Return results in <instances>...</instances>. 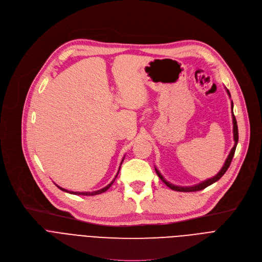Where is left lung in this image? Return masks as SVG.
Returning a JSON list of instances; mask_svg holds the SVG:
<instances>
[{
  "label": "left lung",
  "mask_w": 262,
  "mask_h": 262,
  "mask_svg": "<svg viewBox=\"0 0 262 262\" xmlns=\"http://www.w3.org/2000/svg\"><path fill=\"white\" fill-rule=\"evenodd\" d=\"M227 92H228L229 96L231 97V94H230L229 90H227ZM232 117H233V136H234V142H235V144H234V147L232 148V150H231V152H230L228 158L226 159L225 165H224L223 168H221V170H220L214 177L209 178V179L205 180V182L200 183V184H198V185H195V186H192V187H179V186H175V185H172V184H170L169 182H167V180L165 179V177H164L162 174H160V172L155 168L156 174H157L158 177H159L160 179H162L163 182L166 184V186H168L170 189H172V190H174V191H178V192H196V191H200V190L206 189L207 187H209V186H211L212 184L216 183L217 180H219L221 177H223V175L227 172V170L229 169V167H230V165H231V163H232V159H233V157H234V153H235L236 146H237V143H238V127H237V122H236L235 115H234V113H233V103H232Z\"/></svg>",
  "instance_id": "obj_1"
}]
</instances>
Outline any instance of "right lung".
Segmentation results:
<instances>
[{
    "instance_id": "1",
    "label": "right lung",
    "mask_w": 262,
    "mask_h": 262,
    "mask_svg": "<svg viewBox=\"0 0 262 262\" xmlns=\"http://www.w3.org/2000/svg\"><path fill=\"white\" fill-rule=\"evenodd\" d=\"M124 162V158H123V160H122V163ZM122 163H120V165H122ZM119 169H120V167H119ZM119 169H118V171H117V174L115 175V177H114V179L112 180V182L108 185V186H106L105 188H103V189H100V190H97V191H93V192H73V191H68V190H66V189H64V188H62V187H59V186H57V185H55L58 189H61L62 191H64V192H67V193H70V194H74V195H85V196H92V195H97V194H102V193H104V192H106L111 186H112V184L114 183V180L116 179V177H117V175H118V172H119Z\"/></svg>"
}]
</instances>
